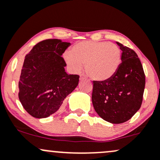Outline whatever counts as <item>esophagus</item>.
Segmentation results:
<instances>
[{"label": "esophagus", "mask_w": 160, "mask_h": 160, "mask_svg": "<svg viewBox=\"0 0 160 160\" xmlns=\"http://www.w3.org/2000/svg\"><path fill=\"white\" fill-rule=\"evenodd\" d=\"M85 79H86V78L83 76V75H80V80H85Z\"/></svg>", "instance_id": "obj_1"}]
</instances>
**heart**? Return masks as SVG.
<instances>
[{"label":"heart","mask_w":160,"mask_h":160,"mask_svg":"<svg viewBox=\"0 0 160 160\" xmlns=\"http://www.w3.org/2000/svg\"><path fill=\"white\" fill-rule=\"evenodd\" d=\"M121 49L107 41H80L64 54L66 63L75 72L85 65L86 74L96 81H105L116 74L121 63Z\"/></svg>","instance_id":"1"}]
</instances>
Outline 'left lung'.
Returning <instances> with one entry per match:
<instances>
[{
	"label": "left lung",
	"mask_w": 160,
	"mask_h": 160,
	"mask_svg": "<svg viewBox=\"0 0 160 160\" xmlns=\"http://www.w3.org/2000/svg\"><path fill=\"white\" fill-rule=\"evenodd\" d=\"M122 50V63L113 78L93 81L92 101L103 120L113 124L131 119L140 109L145 86V75L135 51L117 42Z\"/></svg>",
	"instance_id": "left-lung-1"
}]
</instances>
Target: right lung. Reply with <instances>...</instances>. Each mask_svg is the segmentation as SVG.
Listing matches in <instances>:
<instances>
[{
	"mask_svg": "<svg viewBox=\"0 0 160 160\" xmlns=\"http://www.w3.org/2000/svg\"><path fill=\"white\" fill-rule=\"evenodd\" d=\"M71 45L48 39L34 46L25 57L19 81V98L35 118L48 117L59 109L78 85L79 75L68 74L62 56Z\"/></svg>",
	"mask_w": 160,
	"mask_h": 160,
	"instance_id": "1",
	"label": "right lung"
}]
</instances>
